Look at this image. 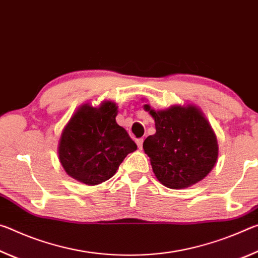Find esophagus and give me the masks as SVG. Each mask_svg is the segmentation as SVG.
I'll use <instances>...</instances> for the list:
<instances>
[{
  "instance_id": "34e87169",
  "label": "esophagus",
  "mask_w": 258,
  "mask_h": 258,
  "mask_svg": "<svg viewBox=\"0 0 258 258\" xmlns=\"http://www.w3.org/2000/svg\"><path fill=\"white\" fill-rule=\"evenodd\" d=\"M143 142H144V139H143V138L136 139V144H137V146L139 147V149H142V147H143Z\"/></svg>"
}]
</instances>
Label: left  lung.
Listing matches in <instances>:
<instances>
[{
    "label": "left lung",
    "mask_w": 258,
    "mask_h": 258,
    "mask_svg": "<svg viewBox=\"0 0 258 258\" xmlns=\"http://www.w3.org/2000/svg\"><path fill=\"white\" fill-rule=\"evenodd\" d=\"M155 122L154 135L143 144L160 183L169 188H186L213 170L218 144L212 125L194 105H174L155 111L144 105Z\"/></svg>",
    "instance_id": "obj_1"
}]
</instances>
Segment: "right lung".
<instances>
[{"mask_svg":"<svg viewBox=\"0 0 258 258\" xmlns=\"http://www.w3.org/2000/svg\"><path fill=\"white\" fill-rule=\"evenodd\" d=\"M117 106L106 100L98 107L84 104L62 130L58 158L66 174L87 185L114 176L129 153L137 150L124 128L116 123Z\"/></svg>","mask_w":258,"mask_h":258,"instance_id":"obj_1","label":"right lung"}]
</instances>
